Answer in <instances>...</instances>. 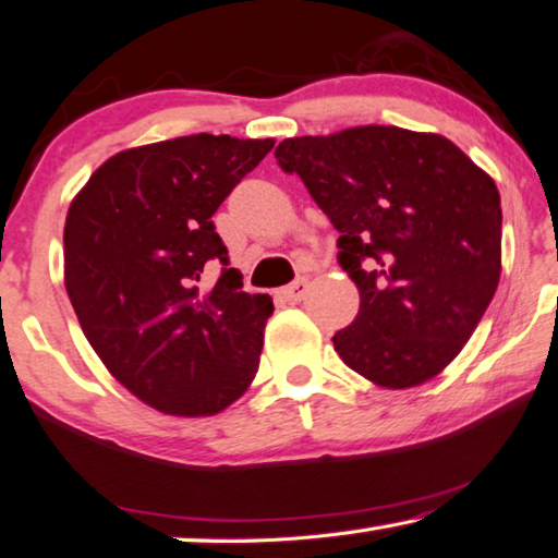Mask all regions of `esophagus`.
<instances>
[{
	"mask_svg": "<svg viewBox=\"0 0 558 558\" xmlns=\"http://www.w3.org/2000/svg\"><path fill=\"white\" fill-rule=\"evenodd\" d=\"M306 287H310V281L306 279H296L292 284L281 289V296L287 299V302H302L304 294H306Z\"/></svg>",
	"mask_w": 558,
	"mask_h": 558,
	"instance_id": "1",
	"label": "esophagus"
}]
</instances>
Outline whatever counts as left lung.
I'll return each instance as SVG.
<instances>
[{"instance_id": "obj_1", "label": "left lung", "mask_w": 558, "mask_h": 558, "mask_svg": "<svg viewBox=\"0 0 558 558\" xmlns=\"http://www.w3.org/2000/svg\"><path fill=\"white\" fill-rule=\"evenodd\" d=\"M339 231L360 312L332 337L347 367L387 390L440 375L475 332L500 279V196L438 133L357 125L274 150Z\"/></svg>"}]
</instances>
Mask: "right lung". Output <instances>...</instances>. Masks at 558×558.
I'll use <instances>...</instances> for the list:
<instances>
[{
	"mask_svg": "<svg viewBox=\"0 0 558 558\" xmlns=\"http://www.w3.org/2000/svg\"><path fill=\"white\" fill-rule=\"evenodd\" d=\"M274 141L183 135L120 150L72 198L64 289L108 373L163 415L208 417L259 369L269 294L241 292L211 216ZM225 269L211 290L208 263Z\"/></svg>",
	"mask_w": 558,
	"mask_h": 558,
	"instance_id": "right-lung-1",
	"label": "right lung"
}]
</instances>
